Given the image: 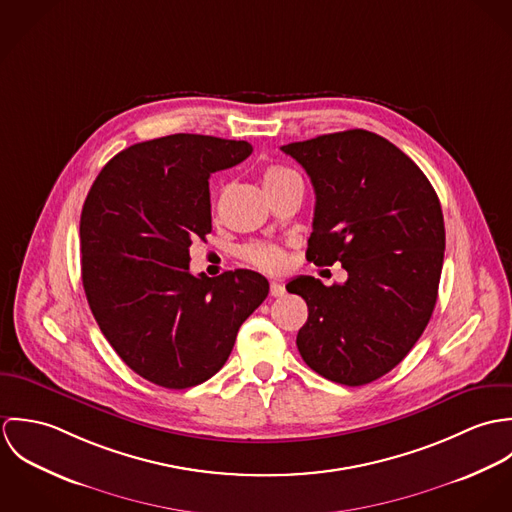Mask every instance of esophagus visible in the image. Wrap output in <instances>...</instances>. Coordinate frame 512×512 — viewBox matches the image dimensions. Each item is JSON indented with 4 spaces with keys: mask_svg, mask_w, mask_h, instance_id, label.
<instances>
[{
    "mask_svg": "<svg viewBox=\"0 0 512 512\" xmlns=\"http://www.w3.org/2000/svg\"><path fill=\"white\" fill-rule=\"evenodd\" d=\"M270 293H272L274 297H282V295L286 293V286L280 284V282H272V284H270Z\"/></svg>",
    "mask_w": 512,
    "mask_h": 512,
    "instance_id": "34e87169",
    "label": "esophagus"
}]
</instances>
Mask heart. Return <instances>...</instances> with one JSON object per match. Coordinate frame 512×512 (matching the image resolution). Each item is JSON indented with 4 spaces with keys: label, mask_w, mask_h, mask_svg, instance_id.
<instances>
[{
    "label": "heart",
    "mask_w": 512,
    "mask_h": 512,
    "mask_svg": "<svg viewBox=\"0 0 512 512\" xmlns=\"http://www.w3.org/2000/svg\"><path fill=\"white\" fill-rule=\"evenodd\" d=\"M295 175L292 169L288 167H280V165H270L264 175H262V181H264V187H272L276 183H280L282 179ZM240 256L244 258V262L264 270V272H280L286 264V254L280 246L276 244H270V242H252V244H246L242 250H240Z\"/></svg>",
    "instance_id": "obj_1"
}]
</instances>
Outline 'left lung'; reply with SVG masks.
<instances>
[{
	"instance_id": "obj_1",
	"label": "left lung",
	"mask_w": 512,
	"mask_h": 512,
	"mask_svg": "<svg viewBox=\"0 0 512 512\" xmlns=\"http://www.w3.org/2000/svg\"><path fill=\"white\" fill-rule=\"evenodd\" d=\"M315 189L307 260L341 262L345 284H288L307 303L297 349L317 374L363 386L398 365L438 299L445 226L422 169L388 140L347 130L282 146Z\"/></svg>"
}]
</instances>
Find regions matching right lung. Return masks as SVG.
Returning a JSON list of instances; mask_svg holds the SVG:
<instances>
[{"mask_svg": "<svg viewBox=\"0 0 512 512\" xmlns=\"http://www.w3.org/2000/svg\"><path fill=\"white\" fill-rule=\"evenodd\" d=\"M252 153L248 142L173 134L114 155L80 215L90 311L118 357L149 382L183 390L217 374L240 325L270 292L252 270L189 272L211 232L209 177Z\"/></svg>", "mask_w": 512, "mask_h": 512, "instance_id": "add662e5", "label": "right lung"}]
</instances>
